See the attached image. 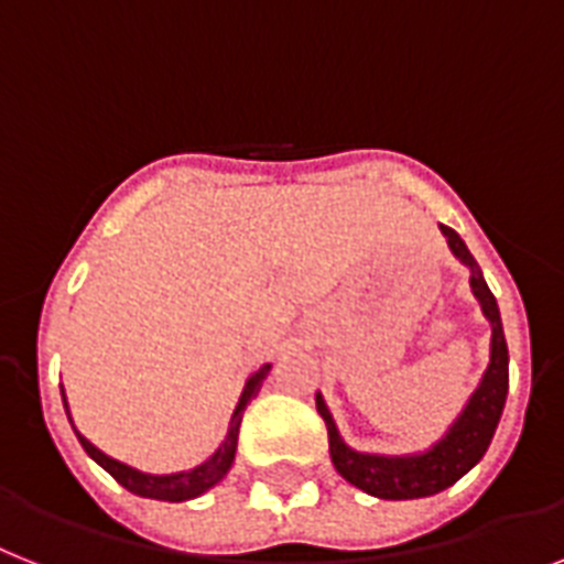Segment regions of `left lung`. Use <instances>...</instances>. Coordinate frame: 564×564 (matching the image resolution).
<instances>
[{
  "mask_svg": "<svg viewBox=\"0 0 564 564\" xmlns=\"http://www.w3.org/2000/svg\"><path fill=\"white\" fill-rule=\"evenodd\" d=\"M443 235L448 240V249L455 251V258H460L469 267L473 278V292L480 301V310L492 324V354H489V368L480 379L478 391L473 393V400L466 402L464 414L457 416L455 425L448 429L437 446H432L423 455L409 457H386V455H361L345 446V441L338 437L336 423L329 416L327 405H324L322 393H315V405L318 414L327 423L329 437V457L338 475L350 480L361 492L377 498H388V501H405V498H425L434 492H443L452 487L455 480L464 478L480 457L487 455L492 434L498 429L501 411L507 402V388H510V356H507V338L505 327H501V313H498L496 295L489 292L484 274H480L478 263L466 249V242L457 237L455 228L441 226Z\"/></svg>",
  "mask_w": 564,
  "mask_h": 564,
  "instance_id": "left-lung-1",
  "label": "left lung"
}]
</instances>
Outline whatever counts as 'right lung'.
Returning a JSON list of instances; mask_svg holds the SVG:
<instances>
[{"label": "right lung", "instance_id": "right-lung-1", "mask_svg": "<svg viewBox=\"0 0 564 564\" xmlns=\"http://www.w3.org/2000/svg\"><path fill=\"white\" fill-rule=\"evenodd\" d=\"M269 368H272V365H263V368H260L258 373L249 379V382H246L240 402H237V409H235V416H231V425H228V434H226V441H223V446H219L203 466H196V469H191V473L144 475V473H139V469H132V466L121 464V460H112V457L104 455L100 448L91 446L84 434L75 432L77 441H80V446L86 448V455H89L95 464L104 466V469H107V473L112 475V478H116L123 489H130V492H135V496L155 498V501H191V498L203 496L205 489H210L214 484H219V480L226 478V473L231 469V464H235L237 434H240L242 411H246V405H249V402L258 397V391H260V386H263V379H267ZM63 405H66V393H63ZM66 411H68V405H66ZM68 420H72V416H68Z\"/></svg>", "mask_w": 564, "mask_h": 564}]
</instances>
